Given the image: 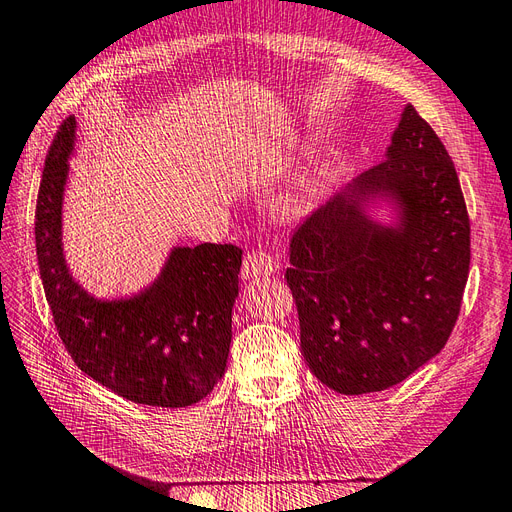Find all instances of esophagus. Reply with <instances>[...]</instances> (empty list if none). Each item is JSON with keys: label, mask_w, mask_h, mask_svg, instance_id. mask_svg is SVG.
<instances>
[{"label": "esophagus", "mask_w": 512, "mask_h": 512, "mask_svg": "<svg viewBox=\"0 0 512 512\" xmlns=\"http://www.w3.org/2000/svg\"><path fill=\"white\" fill-rule=\"evenodd\" d=\"M277 271V262L267 252H250L243 260L241 275L243 280H260V277L273 275Z\"/></svg>", "instance_id": "34e87169"}]
</instances>
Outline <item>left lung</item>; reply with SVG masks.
I'll list each match as a JSON object with an SVG mask.
<instances>
[{
  "label": "left lung",
  "instance_id": "8db88e82",
  "mask_svg": "<svg viewBox=\"0 0 512 512\" xmlns=\"http://www.w3.org/2000/svg\"><path fill=\"white\" fill-rule=\"evenodd\" d=\"M348 188L399 198L401 228L333 196L294 230L286 282L314 376L344 395L384 391L436 356L459 318L470 218L455 164L406 106L389 156Z\"/></svg>",
  "mask_w": 512,
  "mask_h": 512
}]
</instances>
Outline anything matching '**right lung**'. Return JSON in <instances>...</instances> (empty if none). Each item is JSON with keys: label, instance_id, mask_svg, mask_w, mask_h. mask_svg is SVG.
I'll list each match as a JSON object with an SVG mask.
<instances>
[{"label": "right lung", "instance_id": "add662e5", "mask_svg": "<svg viewBox=\"0 0 512 512\" xmlns=\"http://www.w3.org/2000/svg\"><path fill=\"white\" fill-rule=\"evenodd\" d=\"M74 128V117L59 126L36 200V254L55 329L79 369L119 397L192 406L224 376L243 250L230 243L175 247L158 280L132 299L89 297L61 254V194Z\"/></svg>", "mask_w": 512, "mask_h": 512}]
</instances>
